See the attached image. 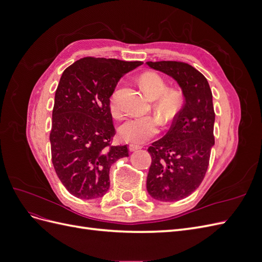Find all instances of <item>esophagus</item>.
<instances>
[{
	"mask_svg": "<svg viewBox=\"0 0 262 262\" xmlns=\"http://www.w3.org/2000/svg\"><path fill=\"white\" fill-rule=\"evenodd\" d=\"M140 148H142L141 145H136V144H130L129 145V149L131 150V152H134V150L140 149Z\"/></svg>",
	"mask_w": 262,
	"mask_h": 262,
	"instance_id": "obj_1",
	"label": "esophagus"
}]
</instances>
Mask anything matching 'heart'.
I'll return each instance as SVG.
<instances>
[{"instance_id":"heart-1","label":"heart","mask_w":262,"mask_h":262,"mask_svg":"<svg viewBox=\"0 0 262 262\" xmlns=\"http://www.w3.org/2000/svg\"><path fill=\"white\" fill-rule=\"evenodd\" d=\"M140 84L147 96L155 100L154 110L163 122L171 121L184 101L182 93L177 89H168L164 78L155 72H145L140 76ZM109 108L113 116L119 117L121 114L117 92L109 98ZM160 130V121L154 116H140L128 118L119 126L118 133L123 141L129 143L141 144L153 138Z\"/></svg>"}]
</instances>
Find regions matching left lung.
I'll list each match as a JSON object with an SVG mask.
<instances>
[{
	"mask_svg": "<svg viewBox=\"0 0 262 262\" xmlns=\"http://www.w3.org/2000/svg\"><path fill=\"white\" fill-rule=\"evenodd\" d=\"M146 64L175 78L185 96L169 131L147 148L152 157L146 189L163 202L184 199L200 186L214 145L212 92L208 80L188 63L148 61Z\"/></svg>",
	"mask_w": 262,
	"mask_h": 262,
	"instance_id": "left-lung-1",
	"label": "left lung"
}]
</instances>
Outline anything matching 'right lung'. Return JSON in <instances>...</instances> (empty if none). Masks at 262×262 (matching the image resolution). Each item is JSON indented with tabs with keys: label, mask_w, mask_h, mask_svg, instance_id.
<instances>
[{
	"label": "right lung",
	"mask_w": 262,
	"mask_h": 262,
	"mask_svg": "<svg viewBox=\"0 0 262 262\" xmlns=\"http://www.w3.org/2000/svg\"><path fill=\"white\" fill-rule=\"evenodd\" d=\"M141 64L86 57L62 73L52 110L51 158L62 185L76 198L104 195L110 166L129 156L128 146L112 144L116 130L109 98L119 80Z\"/></svg>",
	"instance_id": "obj_1"
}]
</instances>
